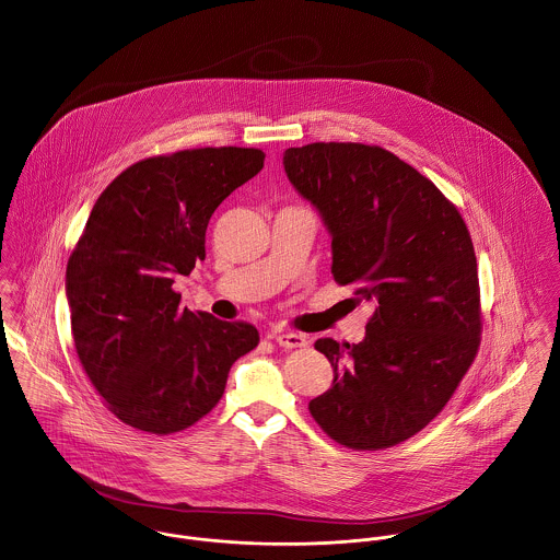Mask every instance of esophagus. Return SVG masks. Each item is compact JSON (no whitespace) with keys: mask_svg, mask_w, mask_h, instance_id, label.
Segmentation results:
<instances>
[{"mask_svg":"<svg viewBox=\"0 0 560 560\" xmlns=\"http://www.w3.org/2000/svg\"><path fill=\"white\" fill-rule=\"evenodd\" d=\"M275 341L283 349H299V347L308 345V339L301 332H279V335H275Z\"/></svg>","mask_w":560,"mask_h":560,"instance_id":"obj_1","label":"esophagus"}]
</instances>
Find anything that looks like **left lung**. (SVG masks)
Segmentation results:
<instances>
[{
	"label": "left lung",
	"mask_w": 560,
	"mask_h": 560,
	"mask_svg": "<svg viewBox=\"0 0 560 560\" xmlns=\"http://www.w3.org/2000/svg\"><path fill=\"white\" fill-rule=\"evenodd\" d=\"M283 168L332 238V277L375 304L360 343L317 339L332 387L308 402L315 422L351 450H384L445 407L479 347V281L456 207L382 147L313 142Z\"/></svg>",
	"instance_id": "left-lung-1"
}]
</instances>
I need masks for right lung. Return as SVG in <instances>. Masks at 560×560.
Here are the masks:
<instances>
[{"label": "right lung", "instance_id": "obj_1", "mask_svg": "<svg viewBox=\"0 0 560 560\" xmlns=\"http://www.w3.org/2000/svg\"><path fill=\"white\" fill-rule=\"evenodd\" d=\"M259 149H191L142 160L97 198L68 259L72 337L86 377L131 429L185 431L223 396L256 326L180 308L176 275L205 259L217 207L264 168Z\"/></svg>", "mask_w": 560, "mask_h": 560}]
</instances>
